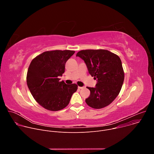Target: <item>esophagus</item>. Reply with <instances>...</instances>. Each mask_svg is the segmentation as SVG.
Segmentation results:
<instances>
[{
  "instance_id": "esophagus-1",
  "label": "esophagus",
  "mask_w": 154,
  "mask_h": 154,
  "mask_svg": "<svg viewBox=\"0 0 154 154\" xmlns=\"http://www.w3.org/2000/svg\"><path fill=\"white\" fill-rule=\"evenodd\" d=\"M83 88H84V87H82V86H78V88H79V89H80H80H83Z\"/></svg>"
}]
</instances>
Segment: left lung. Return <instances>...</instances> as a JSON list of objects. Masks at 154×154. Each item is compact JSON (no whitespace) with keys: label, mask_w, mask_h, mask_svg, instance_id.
<instances>
[{"label":"left lung","mask_w":154,"mask_h":154,"mask_svg":"<svg viewBox=\"0 0 154 154\" xmlns=\"http://www.w3.org/2000/svg\"><path fill=\"white\" fill-rule=\"evenodd\" d=\"M85 62L90 74L97 80L95 88L87 87L90 95L85 102L95 109L110 104L118 96L124 80V72L120 58L104 49H88L77 55Z\"/></svg>","instance_id":"8db88e82"}]
</instances>
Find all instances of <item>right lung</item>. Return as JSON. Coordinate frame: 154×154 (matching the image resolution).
<instances>
[{
    "mask_svg": "<svg viewBox=\"0 0 154 154\" xmlns=\"http://www.w3.org/2000/svg\"><path fill=\"white\" fill-rule=\"evenodd\" d=\"M75 53L70 50L46 51L31 61L27 74V84L35 100L50 111H58L66 106L78 86L60 82L65 64Z\"/></svg>",
    "mask_w": 154,
    "mask_h": 154,
    "instance_id": "1",
    "label": "right lung"
}]
</instances>
